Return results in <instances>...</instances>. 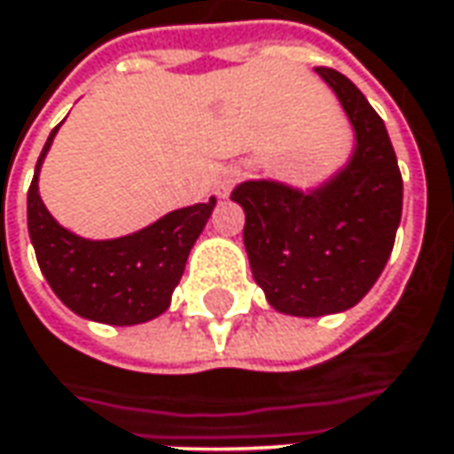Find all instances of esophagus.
<instances>
[{"instance_id": "esophagus-1", "label": "esophagus", "mask_w": 454, "mask_h": 454, "mask_svg": "<svg viewBox=\"0 0 454 454\" xmlns=\"http://www.w3.org/2000/svg\"><path fill=\"white\" fill-rule=\"evenodd\" d=\"M239 176H241V169H239V167H228V169H223V174L218 176V195H221V198H228V192H231V187L239 182Z\"/></svg>"}]
</instances>
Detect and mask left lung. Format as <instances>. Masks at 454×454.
<instances>
[{
  "label": "left lung",
  "instance_id": "8db88e82",
  "mask_svg": "<svg viewBox=\"0 0 454 454\" xmlns=\"http://www.w3.org/2000/svg\"><path fill=\"white\" fill-rule=\"evenodd\" d=\"M355 130L349 159L308 187L247 179L231 200L247 215L244 247L267 303L301 318L357 306L393 252L403 207V179L386 122L339 71L316 68Z\"/></svg>",
  "mask_w": 454,
  "mask_h": 454
}]
</instances>
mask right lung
<instances>
[{
  "mask_svg": "<svg viewBox=\"0 0 454 454\" xmlns=\"http://www.w3.org/2000/svg\"><path fill=\"white\" fill-rule=\"evenodd\" d=\"M59 128L51 130L27 190V231L43 278L64 306L87 321L110 326L146 324L172 303L174 287L182 280L215 198L172 210L151 226L118 239H84L61 226L38 192L41 167Z\"/></svg>",
  "mask_w": 454,
  "mask_h": 454,
  "instance_id": "right-lung-1",
  "label": "right lung"
}]
</instances>
